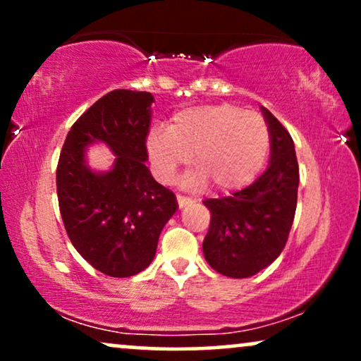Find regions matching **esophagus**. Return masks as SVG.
Returning <instances> with one entry per match:
<instances>
[{
  "instance_id": "esophagus-1",
  "label": "esophagus",
  "mask_w": 361,
  "mask_h": 361,
  "mask_svg": "<svg viewBox=\"0 0 361 361\" xmlns=\"http://www.w3.org/2000/svg\"><path fill=\"white\" fill-rule=\"evenodd\" d=\"M176 197H177V204H179L180 209H182V207H185L187 204H190V202H192V199H189V197H185V195L177 194Z\"/></svg>"
}]
</instances>
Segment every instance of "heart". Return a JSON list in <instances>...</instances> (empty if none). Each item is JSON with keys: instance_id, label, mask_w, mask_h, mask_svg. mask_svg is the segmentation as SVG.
<instances>
[{"instance_id": "obj_1", "label": "heart", "mask_w": 361, "mask_h": 361, "mask_svg": "<svg viewBox=\"0 0 361 361\" xmlns=\"http://www.w3.org/2000/svg\"><path fill=\"white\" fill-rule=\"evenodd\" d=\"M146 149L159 180L171 182L190 156L199 171L192 180L230 192L248 185L263 169L271 131L258 113L230 103L192 106L176 113L167 130H152Z\"/></svg>"}]
</instances>
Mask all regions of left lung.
<instances>
[{
    "label": "left lung",
    "mask_w": 361,
    "mask_h": 361,
    "mask_svg": "<svg viewBox=\"0 0 361 361\" xmlns=\"http://www.w3.org/2000/svg\"><path fill=\"white\" fill-rule=\"evenodd\" d=\"M261 111L271 131L268 169L245 189L204 202L212 215L202 245L207 263L216 273L236 279L259 273L278 258L298 205L294 141L273 113L264 106Z\"/></svg>",
    "instance_id": "obj_1"
}]
</instances>
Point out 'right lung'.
Masks as SVG:
<instances>
[{"mask_svg": "<svg viewBox=\"0 0 361 361\" xmlns=\"http://www.w3.org/2000/svg\"><path fill=\"white\" fill-rule=\"evenodd\" d=\"M149 92L113 90L68 131L57 164V199L68 238L85 261L111 278H130L154 259L157 240L177 210L176 195L146 167ZM103 142L112 169L86 166L85 147Z\"/></svg>", "mask_w": 361, "mask_h": 361, "instance_id": "obj_1", "label": "right lung"}]
</instances>
